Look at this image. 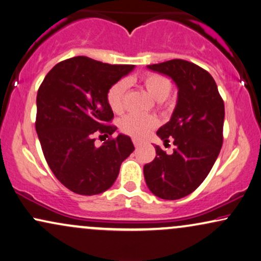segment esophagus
I'll list each match as a JSON object with an SVG mask.
<instances>
[{
    "mask_svg": "<svg viewBox=\"0 0 261 261\" xmlns=\"http://www.w3.org/2000/svg\"><path fill=\"white\" fill-rule=\"evenodd\" d=\"M133 142H134V145H135V148H140L141 147V142L138 141V140H136V138H134L133 140Z\"/></svg>",
    "mask_w": 261,
    "mask_h": 261,
    "instance_id": "esophagus-1",
    "label": "esophagus"
}]
</instances>
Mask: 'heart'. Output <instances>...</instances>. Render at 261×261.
<instances>
[{"instance_id": "heart-1", "label": "heart", "mask_w": 261, "mask_h": 261, "mask_svg": "<svg viewBox=\"0 0 261 261\" xmlns=\"http://www.w3.org/2000/svg\"><path fill=\"white\" fill-rule=\"evenodd\" d=\"M141 83L149 94L158 101H163L168 98L172 90L171 80L158 72H145L141 76ZM127 87L128 83L126 80H119L107 90L106 101L114 113H121L124 111ZM119 126L120 130L128 136L136 140H143L158 126V119L152 116L128 114L120 120Z\"/></svg>"}]
</instances>
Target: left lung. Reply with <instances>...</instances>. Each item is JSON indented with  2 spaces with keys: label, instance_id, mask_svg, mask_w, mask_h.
Instances as JSON below:
<instances>
[{
  "label": "left lung",
  "instance_id": "obj_1",
  "mask_svg": "<svg viewBox=\"0 0 261 261\" xmlns=\"http://www.w3.org/2000/svg\"><path fill=\"white\" fill-rule=\"evenodd\" d=\"M178 86V103L158 136L175 149L167 155L155 145L156 156L143 167L147 186L156 197L180 199L205 180L223 144L224 102L209 72L184 60L148 65Z\"/></svg>",
  "mask_w": 261,
  "mask_h": 261
}]
</instances>
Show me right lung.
Instances as JSON below:
<instances>
[{"label":"right lung","mask_w":261,"mask_h":261,"mask_svg":"<svg viewBox=\"0 0 261 261\" xmlns=\"http://www.w3.org/2000/svg\"><path fill=\"white\" fill-rule=\"evenodd\" d=\"M133 69L77 56L56 64L38 89L36 130L41 150L56 178L72 192H105L135 150L128 136L111 137L117 126L110 124L113 111L106 101L110 87ZM96 134L110 136L99 148Z\"/></svg>","instance_id":"right-lung-1"}]
</instances>
